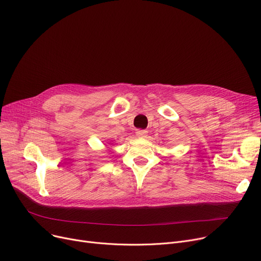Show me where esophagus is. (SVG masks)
Instances as JSON below:
<instances>
[{
  "label": "esophagus",
  "mask_w": 261,
  "mask_h": 261,
  "mask_svg": "<svg viewBox=\"0 0 261 261\" xmlns=\"http://www.w3.org/2000/svg\"><path fill=\"white\" fill-rule=\"evenodd\" d=\"M147 135H148V132L146 131V130H138L136 131V136H138V138H147Z\"/></svg>",
  "instance_id": "34e87169"
}]
</instances>
